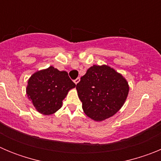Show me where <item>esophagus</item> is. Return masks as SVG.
Wrapping results in <instances>:
<instances>
[{"label": "esophagus", "instance_id": "34e87169", "mask_svg": "<svg viewBox=\"0 0 161 161\" xmlns=\"http://www.w3.org/2000/svg\"><path fill=\"white\" fill-rule=\"evenodd\" d=\"M80 77L76 78V80H74V83L76 84V85H77V84H78V83H79V81H80Z\"/></svg>", "mask_w": 161, "mask_h": 161}]
</instances>
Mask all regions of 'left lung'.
<instances>
[{
	"label": "left lung",
	"instance_id": "8db88e82",
	"mask_svg": "<svg viewBox=\"0 0 161 161\" xmlns=\"http://www.w3.org/2000/svg\"><path fill=\"white\" fill-rule=\"evenodd\" d=\"M85 114L95 121L113 116L128 95V84L121 74L106 65H93L76 85Z\"/></svg>",
	"mask_w": 161,
	"mask_h": 161
}]
</instances>
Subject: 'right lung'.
Instances as JSON below:
<instances>
[{
    "mask_svg": "<svg viewBox=\"0 0 161 161\" xmlns=\"http://www.w3.org/2000/svg\"><path fill=\"white\" fill-rule=\"evenodd\" d=\"M75 87L68 72L51 66L31 76L26 94L39 113L50 115L60 109L68 92Z\"/></svg>",
    "mask_w": 161,
    "mask_h": 161,
    "instance_id": "add662e5",
    "label": "right lung"
}]
</instances>
